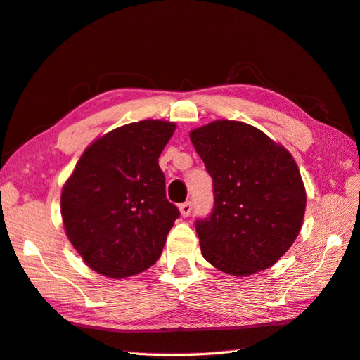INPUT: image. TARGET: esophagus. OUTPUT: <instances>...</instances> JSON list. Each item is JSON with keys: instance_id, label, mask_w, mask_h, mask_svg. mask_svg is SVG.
<instances>
[{"instance_id": "1", "label": "esophagus", "mask_w": 360, "mask_h": 360, "mask_svg": "<svg viewBox=\"0 0 360 360\" xmlns=\"http://www.w3.org/2000/svg\"><path fill=\"white\" fill-rule=\"evenodd\" d=\"M179 210H181V215L182 217H188L190 215V212H192V202H182L181 205H179Z\"/></svg>"}]
</instances>
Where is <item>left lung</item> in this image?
<instances>
[{
    "label": "left lung",
    "mask_w": 360,
    "mask_h": 360,
    "mask_svg": "<svg viewBox=\"0 0 360 360\" xmlns=\"http://www.w3.org/2000/svg\"><path fill=\"white\" fill-rule=\"evenodd\" d=\"M213 179V210L196 219L202 257L238 277L264 271L292 246L307 192L290 153L258 128L215 120L190 131Z\"/></svg>",
    "instance_id": "left-lung-1"
}]
</instances>
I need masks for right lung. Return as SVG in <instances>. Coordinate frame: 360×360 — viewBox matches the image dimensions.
<instances>
[{"label": "right lung", "instance_id": "1", "mask_svg": "<svg viewBox=\"0 0 360 360\" xmlns=\"http://www.w3.org/2000/svg\"><path fill=\"white\" fill-rule=\"evenodd\" d=\"M173 122L141 120L98 137L83 151L62 190L71 244L91 269L125 278L162 254L179 210L165 196L158 159Z\"/></svg>", "mask_w": 360, "mask_h": 360}]
</instances>
